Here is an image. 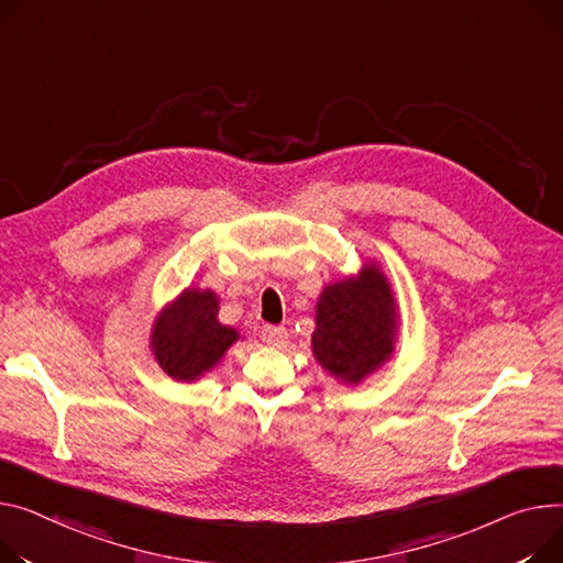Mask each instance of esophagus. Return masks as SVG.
Here are the masks:
<instances>
[{"instance_id":"34e87169","label":"esophagus","mask_w":563,"mask_h":563,"mask_svg":"<svg viewBox=\"0 0 563 563\" xmlns=\"http://www.w3.org/2000/svg\"><path fill=\"white\" fill-rule=\"evenodd\" d=\"M287 328L283 325H265L262 328V342L269 344V346H285L287 342Z\"/></svg>"}]
</instances>
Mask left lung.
Returning a JSON list of instances; mask_svg holds the SVG:
<instances>
[{
	"mask_svg": "<svg viewBox=\"0 0 563 563\" xmlns=\"http://www.w3.org/2000/svg\"><path fill=\"white\" fill-rule=\"evenodd\" d=\"M396 303L383 272L371 265L360 278L328 285L317 303L312 351L344 383H360L394 351Z\"/></svg>",
	"mask_w": 563,
	"mask_h": 563,
	"instance_id": "obj_1",
	"label": "left lung"
}]
</instances>
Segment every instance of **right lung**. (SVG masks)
Instances as JSON below:
<instances>
[{"instance_id": "add662e5", "label": "right lung", "mask_w": 563, "mask_h": 563, "mask_svg": "<svg viewBox=\"0 0 563 563\" xmlns=\"http://www.w3.org/2000/svg\"><path fill=\"white\" fill-rule=\"evenodd\" d=\"M219 301L212 291L187 289L154 323L152 351L174 380H197L210 371L233 342L238 330L217 321Z\"/></svg>"}]
</instances>
